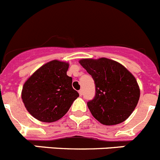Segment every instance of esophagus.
<instances>
[{
  "mask_svg": "<svg viewBox=\"0 0 160 160\" xmlns=\"http://www.w3.org/2000/svg\"><path fill=\"white\" fill-rule=\"evenodd\" d=\"M78 93H79V95H80V96H82V95L83 94V91H82V90H80L78 91Z\"/></svg>",
  "mask_w": 160,
  "mask_h": 160,
  "instance_id": "34e87169",
  "label": "esophagus"
}]
</instances>
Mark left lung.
I'll use <instances>...</instances> for the list:
<instances>
[{
    "label": "left lung",
    "instance_id": "left-lung-1",
    "mask_svg": "<svg viewBox=\"0 0 160 160\" xmlns=\"http://www.w3.org/2000/svg\"><path fill=\"white\" fill-rule=\"evenodd\" d=\"M79 63L94 80L96 94L87 105L95 119L105 125L128 119L140 95L132 74L121 63L106 58H82Z\"/></svg>",
    "mask_w": 160,
    "mask_h": 160
}]
</instances>
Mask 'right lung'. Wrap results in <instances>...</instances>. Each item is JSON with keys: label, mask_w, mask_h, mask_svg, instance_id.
Listing matches in <instances>:
<instances>
[{"label": "right lung", "mask_w": 160, "mask_h": 160, "mask_svg": "<svg viewBox=\"0 0 160 160\" xmlns=\"http://www.w3.org/2000/svg\"><path fill=\"white\" fill-rule=\"evenodd\" d=\"M69 63L58 60L39 67L24 82L21 98L29 113L42 122H55L67 112L79 94L67 71Z\"/></svg>", "instance_id": "1"}]
</instances>
